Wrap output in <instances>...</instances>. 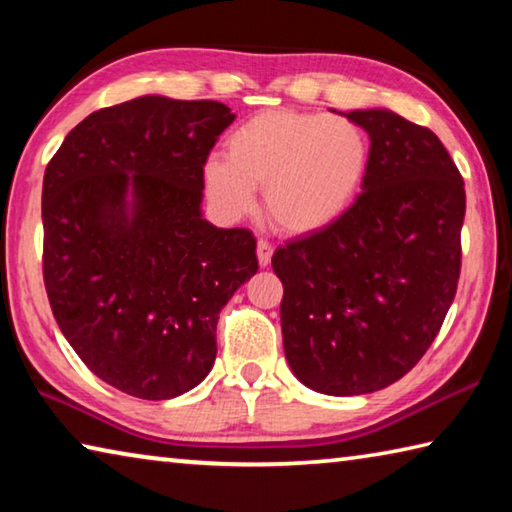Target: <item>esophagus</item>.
I'll list each match as a JSON object with an SVG mask.
<instances>
[{"label": "esophagus", "instance_id": "esophagus-1", "mask_svg": "<svg viewBox=\"0 0 512 512\" xmlns=\"http://www.w3.org/2000/svg\"><path fill=\"white\" fill-rule=\"evenodd\" d=\"M271 257H273V246L268 244V241L259 239V241H257V259H259V266H268V264H271Z\"/></svg>", "mask_w": 512, "mask_h": 512}]
</instances>
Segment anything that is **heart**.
I'll return each mask as SVG.
<instances>
[{
	"label": "heart",
	"mask_w": 512,
	"mask_h": 512,
	"mask_svg": "<svg viewBox=\"0 0 512 512\" xmlns=\"http://www.w3.org/2000/svg\"><path fill=\"white\" fill-rule=\"evenodd\" d=\"M370 142L363 128L325 112L264 110L225 140V158L203 164L207 201L237 221L255 210V187L277 228L314 235L350 210L366 178Z\"/></svg>",
	"instance_id": "heart-1"
}]
</instances>
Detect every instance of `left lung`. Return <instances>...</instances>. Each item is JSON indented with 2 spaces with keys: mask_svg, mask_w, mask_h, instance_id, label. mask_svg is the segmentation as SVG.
Here are the masks:
<instances>
[{
  "mask_svg": "<svg viewBox=\"0 0 512 512\" xmlns=\"http://www.w3.org/2000/svg\"><path fill=\"white\" fill-rule=\"evenodd\" d=\"M345 117L370 137L361 194L339 221L275 250L289 368L348 397L402 379L456 296L465 187L443 142L388 108Z\"/></svg>",
  "mask_w": 512,
  "mask_h": 512,
  "instance_id": "obj_1",
  "label": "left lung"
}]
</instances>
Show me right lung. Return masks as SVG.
<instances>
[{
	"label": "right lung",
	"mask_w": 512,
	"mask_h": 512,
	"mask_svg": "<svg viewBox=\"0 0 512 512\" xmlns=\"http://www.w3.org/2000/svg\"><path fill=\"white\" fill-rule=\"evenodd\" d=\"M235 115L144 94L85 117L42 183L45 287L67 343L106 384L171 400L210 375L216 323L257 273L244 228L203 219V164Z\"/></svg>",
	"instance_id": "1"
}]
</instances>
